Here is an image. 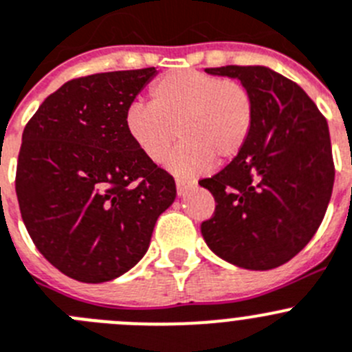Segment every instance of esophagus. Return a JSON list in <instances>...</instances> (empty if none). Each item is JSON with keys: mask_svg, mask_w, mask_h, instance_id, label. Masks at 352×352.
<instances>
[{"mask_svg": "<svg viewBox=\"0 0 352 352\" xmlns=\"http://www.w3.org/2000/svg\"><path fill=\"white\" fill-rule=\"evenodd\" d=\"M197 186V182L193 179H176V190H178V195H186L188 190L195 188Z\"/></svg>", "mask_w": 352, "mask_h": 352, "instance_id": "1", "label": "esophagus"}]
</instances>
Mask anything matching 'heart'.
<instances>
[{
    "instance_id": "heart-1",
    "label": "heart",
    "mask_w": 352,
    "mask_h": 352,
    "mask_svg": "<svg viewBox=\"0 0 352 352\" xmlns=\"http://www.w3.org/2000/svg\"><path fill=\"white\" fill-rule=\"evenodd\" d=\"M151 102H132L125 131L138 150L155 164L170 157L176 174L209 169L218 159H235L250 140L254 120L251 92L235 80L195 69L170 71L151 85Z\"/></svg>"
}]
</instances>
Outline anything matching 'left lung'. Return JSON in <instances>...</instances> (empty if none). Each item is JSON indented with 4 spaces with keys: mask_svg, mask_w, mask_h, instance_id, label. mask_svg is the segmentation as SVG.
Instances as JSON below:
<instances>
[{
    "mask_svg": "<svg viewBox=\"0 0 352 352\" xmlns=\"http://www.w3.org/2000/svg\"><path fill=\"white\" fill-rule=\"evenodd\" d=\"M251 92L254 120L241 153L199 182L216 201L201 232L209 250L248 270H269L300 253L333 190L328 124L302 87L265 66L208 67Z\"/></svg>",
    "mask_w": 352,
    "mask_h": 352,
    "instance_id": "left-lung-1",
    "label": "left lung"
}]
</instances>
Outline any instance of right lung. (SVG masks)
<instances>
[{
	"label": "right lung",
	"mask_w": 352,
	"mask_h": 352,
	"mask_svg": "<svg viewBox=\"0 0 352 352\" xmlns=\"http://www.w3.org/2000/svg\"><path fill=\"white\" fill-rule=\"evenodd\" d=\"M155 67L71 80L22 134L15 192L34 246L71 279L104 283L140 262L176 199L169 173L136 148L125 111Z\"/></svg>",
	"instance_id": "1"
}]
</instances>
